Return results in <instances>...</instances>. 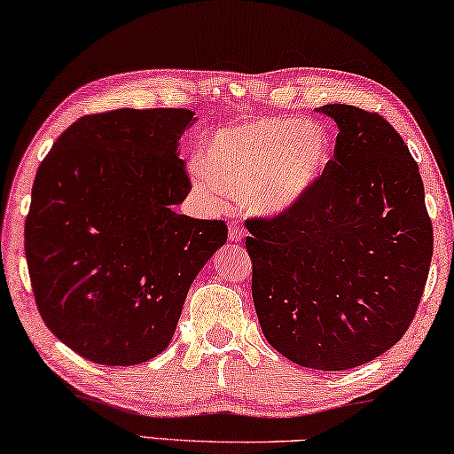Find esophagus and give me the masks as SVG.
Returning a JSON list of instances; mask_svg holds the SVG:
<instances>
[{"mask_svg": "<svg viewBox=\"0 0 454 454\" xmlns=\"http://www.w3.org/2000/svg\"><path fill=\"white\" fill-rule=\"evenodd\" d=\"M243 237H246V231H243V229L239 227V225H233L229 227V241H233V243H239Z\"/></svg>", "mask_w": 454, "mask_h": 454, "instance_id": "esophagus-1", "label": "esophagus"}]
</instances>
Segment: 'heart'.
Here are the masks:
<instances>
[{"label":"heart","instance_id":"b5f03b06","mask_svg":"<svg viewBox=\"0 0 454 454\" xmlns=\"http://www.w3.org/2000/svg\"><path fill=\"white\" fill-rule=\"evenodd\" d=\"M323 125L292 117H260L215 134L205 164H192V180L213 203L225 192L243 199L251 213L282 215L304 200L331 160Z\"/></svg>","mask_w":454,"mask_h":454}]
</instances>
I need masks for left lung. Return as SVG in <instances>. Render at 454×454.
I'll use <instances>...</instances> for the list:
<instances>
[{"label":"left lung","instance_id":"left-lung-1","mask_svg":"<svg viewBox=\"0 0 454 454\" xmlns=\"http://www.w3.org/2000/svg\"><path fill=\"white\" fill-rule=\"evenodd\" d=\"M334 158L304 200L249 219L251 294L263 337L294 364L340 372L408 331L432 260L418 164L381 115L333 103Z\"/></svg>","mask_w":454,"mask_h":454}]
</instances>
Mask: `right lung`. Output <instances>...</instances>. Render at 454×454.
Masks as SVG:
<instances>
[{
  "instance_id": "obj_1",
  "label": "right lung",
  "mask_w": 454,
  "mask_h": 454,
  "mask_svg": "<svg viewBox=\"0 0 454 454\" xmlns=\"http://www.w3.org/2000/svg\"><path fill=\"white\" fill-rule=\"evenodd\" d=\"M191 109L81 117L42 160L26 260L48 329L101 365L164 351L188 288L227 241L223 221L178 215L191 191L178 139Z\"/></svg>"
}]
</instances>
